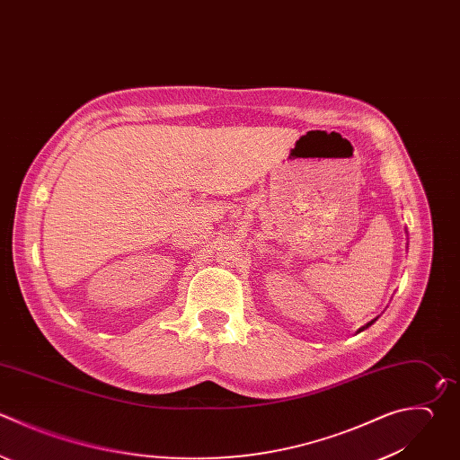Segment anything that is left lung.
Returning a JSON list of instances; mask_svg holds the SVG:
<instances>
[{"label":"left lung","instance_id":"1","mask_svg":"<svg viewBox=\"0 0 460 460\" xmlns=\"http://www.w3.org/2000/svg\"><path fill=\"white\" fill-rule=\"evenodd\" d=\"M374 322H376V318H374V320H372V322H368V323H367V325H363V327H361V329H359V331H363V329H367V327H370V325H372V323H374Z\"/></svg>","mask_w":460,"mask_h":460}]
</instances>
